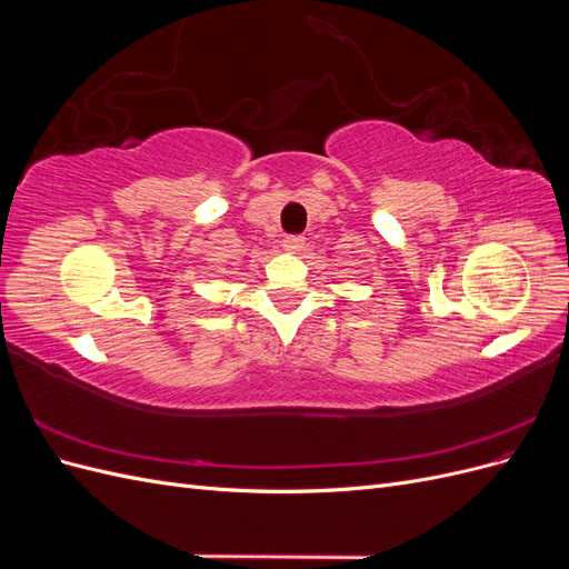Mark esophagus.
I'll return each instance as SVG.
<instances>
[{
	"label": "esophagus",
	"instance_id": "1",
	"mask_svg": "<svg viewBox=\"0 0 569 569\" xmlns=\"http://www.w3.org/2000/svg\"><path fill=\"white\" fill-rule=\"evenodd\" d=\"M282 247H284V251H299L303 247V237L301 234H287L282 239Z\"/></svg>",
	"mask_w": 569,
	"mask_h": 569
}]
</instances>
